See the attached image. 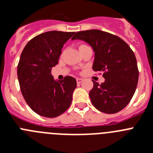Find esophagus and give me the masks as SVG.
Wrapping results in <instances>:
<instances>
[{
  "instance_id": "34e87169",
  "label": "esophagus",
  "mask_w": 153,
  "mask_h": 153,
  "mask_svg": "<svg viewBox=\"0 0 153 153\" xmlns=\"http://www.w3.org/2000/svg\"><path fill=\"white\" fill-rule=\"evenodd\" d=\"M76 81H77V83H78V84H81V82L83 81V79H82V78H76Z\"/></svg>"
}]
</instances>
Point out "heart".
Segmentation results:
<instances>
[{"label":"heart","mask_w":153,"mask_h":153,"mask_svg":"<svg viewBox=\"0 0 153 153\" xmlns=\"http://www.w3.org/2000/svg\"><path fill=\"white\" fill-rule=\"evenodd\" d=\"M83 45H84V44H81V45H80L79 48H81V47H82V46H83Z\"/></svg>","instance_id":"heart-1"}]
</instances>
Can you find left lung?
I'll return each instance as SVG.
<instances>
[{
	"instance_id": "8db88e82",
	"label": "left lung",
	"mask_w": 153,
	"mask_h": 153,
	"mask_svg": "<svg viewBox=\"0 0 153 153\" xmlns=\"http://www.w3.org/2000/svg\"><path fill=\"white\" fill-rule=\"evenodd\" d=\"M80 39L95 52L93 69L103 72L101 85L93 81L89 96L100 112L114 114L123 109L132 99L139 78L137 59L128 44L119 37L97 29L78 31L72 40Z\"/></svg>"
}]
</instances>
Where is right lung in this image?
Wrapping results in <instances>:
<instances>
[{
    "label": "right lung",
    "mask_w": 153,
    "mask_h": 153,
    "mask_svg": "<svg viewBox=\"0 0 153 153\" xmlns=\"http://www.w3.org/2000/svg\"><path fill=\"white\" fill-rule=\"evenodd\" d=\"M75 32L51 31L37 35L24 48L17 66L21 92L37 114L55 118L68 109L77 86L75 78L55 81L51 75L64 44Z\"/></svg>",
    "instance_id": "1"
}]
</instances>
